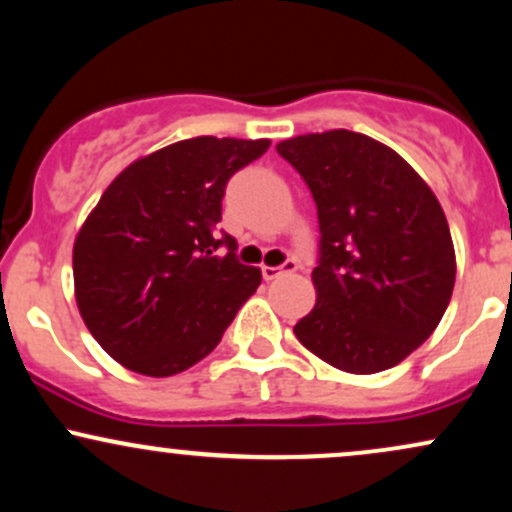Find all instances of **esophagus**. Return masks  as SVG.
I'll list each match as a JSON object with an SVG mask.
<instances>
[{
  "label": "esophagus",
  "instance_id": "obj_1",
  "mask_svg": "<svg viewBox=\"0 0 512 512\" xmlns=\"http://www.w3.org/2000/svg\"><path fill=\"white\" fill-rule=\"evenodd\" d=\"M298 269V264H296V260H286L284 264H281V267H262V276L267 281H272V279H279L281 274H291V272H296Z\"/></svg>",
  "mask_w": 512,
  "mask_h": 512
}]
</instances>
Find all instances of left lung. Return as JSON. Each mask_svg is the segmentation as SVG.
Wrapping results in <instances>:
<instances>
[{"label":"left lung","instance_id":"left-lung-1","mask_svg":"<svg viewBox=\"0 0 512 512\" xmlns=\"http://www.w3.org/2000/svg\"><path fill=\"white\" fill-rule=\"evenodd\" d=\"M310 187L320 221L317 303L293 327L330 366L368 375L431 337L455 286L443 207L390 146L349 129L276 144Z\"/></svg>","mask_w":512,"mask_h":512}]
</instances>
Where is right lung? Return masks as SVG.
<instances>
[{"label":"right lung","mask_w":512,"mask_h":512,"mask_svg":"<svg viewBox=\"0 0 512 512\" xmlns=\"http://www.w3.org/2000/svg\"><path fill=\"white\" fill-rule=\"evenodd\" d=\"M267 149L269 139H185L110 182L74 240V291L117 363L151 378L182 373L257 291L262 272L238 262L236 238H216L214 226L231 175Z\"/></svg>","instance_id":"obj_1"}]
</instances>
